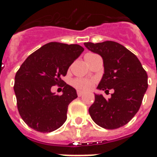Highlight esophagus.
Returning <instances> with one entry per match:
<instances>
[{
    "label": "esophagus",
    "instance_id": "1",
    "mask_svg": "<svg viewBox=\"0 0 157 157\" xmlns=\"http://www.w3.org/2000/svg\"><path fill=\"white\" fill-rule=\"evenodd\" d=\"M82 95H83V92H81V91H78V92H77V96H78V97H82Z\"/></svg>",
    "mask_w": 157,
    "mask_h": 157
}]
</instances>
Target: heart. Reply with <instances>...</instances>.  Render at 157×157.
Returning a JSON list of instances; mask_svg holds the SVG:
<instances>
[{
	"label": "heart",
	"instance_id": "1",
	"mask_svg": "<svg viewBox=\"0 0 157 157\" xmlns=\"http://www.w3.org/2000/svg\"><path fill=\"white\" fill-rule=\"evenodd\" d=\"M72 85L75 86V88L79 90H90L94 85V81L93 80H88V79L77 78L73 80Z\"/></svg>",
	"mask_w": 157,
	"mask_h": 157
}]
</instances>
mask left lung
<instances>
[{"label": "left lung", "mask_w": 157, "mask_h": 157, "mask_svg": "<svg viewBox=\"0 0 157 157\" xmlns=\"http://www.w3.org/2000/svg\"><path fill=\"white\" fill-rule=\"evenodd\" d=\"M84 45L103 59L104 74L98 89L105 92L114 90L109 100L95 94V101L89 108L91 118L102 128H120L128 124L140 108L148 87L146 71L138 58L118 43L88 42Z\"/></svg>", "instance_id": "obj_1"}]
</instances>
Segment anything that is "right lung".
Wrapping results in <instances>:
<instances>
[{
    "instance_id": "right-lung-1",
    "label": "right lung",
    "mask_w": 157,
    "mask_h": 157,
    "mask_svg": "<svg viewBox=\"0 0 157 157\" xmlns=\"http://www.w3.org/2000/svg\"><path fill=\"white\" fill-rule=\"evenodd\" d=\"M84 48L57 42L46 44L29 55L16 73L14 92L20 116L34 130L52 132L67 118L68 105L76 91L61 80ZM63 84V94L51 92L53 85Z\"/></svg>"
}]
</instances>
